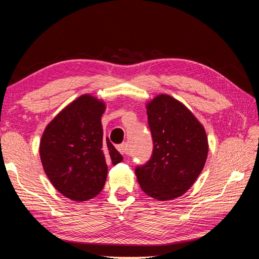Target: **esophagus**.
<instances>
[{
	"label": "esophagus",
	"mask_w": 259,
	"mask_h": 259,
	"mask_svg": "<svg viewBox=\"0 0 259 259\" xmlns=\"http://www.w3.org/2000/svg\"><path fill=\"white\" fill-rule=\"evenodd\" d=\"M118 150L120 151V154H122L123 156H125L128 154V145L126 144H121L118 146Z\"/></svg>",
	"instance_id": "34e87169"
}]
</instances>
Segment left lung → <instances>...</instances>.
I'll return each mask as SVG.
<instances>
[{
    "instance_id": "1",
    "label": "left lung",
    "mask_w": 259,
    "mask_h": 259,
    "mask_svg": "<svg viewBox=\"0 0 259 259\" xmlns=\"http://www.w3.org/2000/svg\"><path fill=\"white\" fill-rule=\"evenodd\" d=\"M146 109L154 150L145 165L136 167L137 180L150 197L173 200L203 169L209 151L205 130L183 103L167 94L157 95Z\"/></svg>"
}]
</instances>
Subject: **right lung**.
Returning <instances> with one entry per match:
<instances>
[{"label": "right lung", "mask_w": 259, "mask_h": 259, "mask_svg": "<svg viewBox=\"0 0 259 259\" xmlns=\"http://www.w3.org/2000/svg\"><path fill=\"white\" fill-rule=\"evenodd\" d=\"M103 101L80 95L50 121L40 140L46 175L59 193L76 202L93 199L102 191L108 165L122 161L109 138H103Z\"/></svg>", "instance_id": "add662e5"}]
</instances>
